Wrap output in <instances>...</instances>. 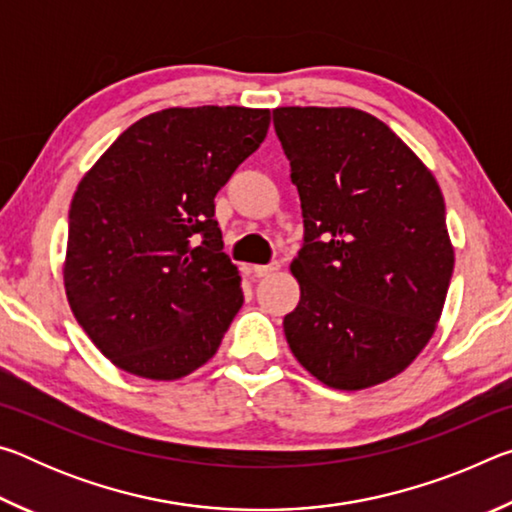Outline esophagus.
<instances>
[{
    "label": "esophagus",
    "instance_id": "34e87169",
    "mask_svg": "<svg viewBox=\"0 0 512 512\" xmlns=\"http://www.w3.org/2000/svg\"><path fill=\"white\" fill-rule=\"evenodd\" d=\"M277 271H280V262L257 264V266H253V273H255L257 277H268V275H273V273H277Z\"/></svg>",
    "mask_w": 512,
    "mask_h": 512
}]
</instances>
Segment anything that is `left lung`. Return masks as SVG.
Instances as JSON below:
<instances>
[{
  "label": "left lung",
  "instance_id": "1",
  "mask_svg": "<svg viewBox=\"0 0 512 512\" xmlns=\"http://www.w3.org/2000/svg\"><path fill=\"white\" fill-rule=\"evenodd\" d=\"M305 237L284 316L296 359L329 388L361 391L429 343L454 271L431 171L384 121L354 108H277Z\"/></svg>",
  "mask_w": 512,
  "mask_h": 512
}]
</instances>
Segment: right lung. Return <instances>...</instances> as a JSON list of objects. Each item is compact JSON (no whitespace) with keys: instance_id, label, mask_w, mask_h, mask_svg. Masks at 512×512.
<instances>
[{"instance_id":"obj_1","label":"right lung","mask_w":512,"mask_h":512,"mask_svg":"<svg viewBox=\"0 0 512 512\" xmlns=\"http://www.w3.org/2000/svg\"><path fill=\"white\" fill-rule=\"evenodd\" d=\"M271 112L169 108L135 121L69 207L65 291L121 370L180 379L219 350L244 305L214 196L264 142Z\"/></svg>"}]
</instances>
